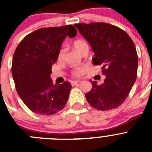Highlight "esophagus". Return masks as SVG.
I'll list each match as a JSON object with an SVG mask.
<instances>
[{
  "instance_id": "1",
  "label": "esophagus",
  "mask_w": 152,
  "mask_h": 152,
  "mask_svg": "<svg viewBox=\"0 0 152 152\" xmlns=\"http://www.w3.org/2000/svg\"><path fill=\"white\" fill-rule=\"evenodd\" d=\"M78 83H80V81H78V80H73V81L71 82V84H72V85H75V84H78Z\"/></svg>"
}]
</instances>
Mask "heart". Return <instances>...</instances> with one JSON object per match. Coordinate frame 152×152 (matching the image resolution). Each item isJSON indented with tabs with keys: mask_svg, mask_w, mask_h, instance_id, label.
Returning a JSON list of instances; mask_svg holds the SVG:
<instances>
[{
	"mask_svg": "<svg viewBox=\"0 0 152 152\" xmlns=\"http://www.w3.org/2000/svg\"><path fill=\"white\" fill-rule=\"evenodd\" d=\"M73 47L75 50L78 52L79 53H82L84 50L89 49V46H88V44L87 43V42L84 39H76L73 42ZM64 52L65 50L64 49H61L58 52V58L59 60L62 59L63 57L64 56ZM86 72V68L85 67H81V68H77L73 69L72 72V75L74 77H81L84 74V72Z\"/></svg>",
	"mask_w": 152,
	"mask_h": 152,
	"instance_id": "heart-1",
	"label": "heart"
}]
</instances>
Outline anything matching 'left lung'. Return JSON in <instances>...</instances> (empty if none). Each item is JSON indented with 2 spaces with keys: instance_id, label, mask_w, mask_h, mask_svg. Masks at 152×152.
Wrapping results in <instances>:
<instances>
[{
  "instance_id": "8db88e82",
  "label": "left lung",
  "mask_w": 152,
  "mask_h": 152,
  "mask_svg": "<svg viewBox=\"0 0 152 152\" xmlns=\"http://www.w3.org/2000/svg\"><path fill=\"white\" fill-rule=\"evenodd\" d=\"M91 44L94 52V65H101L105 75L100 85L91 80L92 88L85 94L93 108L113 110L126 100L136 80L138 55L133 41L127 33L107 23L75 25Z\"/></svg>"
}]
</instances>
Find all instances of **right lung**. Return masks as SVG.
Masks as SVG:
<instances>
[{"label":"right lung","mask_w":152,"mask_h":152,"mask_svg":"<svg viewBox=\"0 0 152 152\" xmlns=\"http://www.w3.org/2000/svg\"><path fill=\"white\" fill-rule=\"evenodd\" d=\"M76 35L72 25L41 28L25 36L17 45L12 75L17 94L32 112L49 116L66 105L72 86L68 81L54 85L50 75L64 39Z\"/></svg>","instance_id":"1"}]
</instances>
